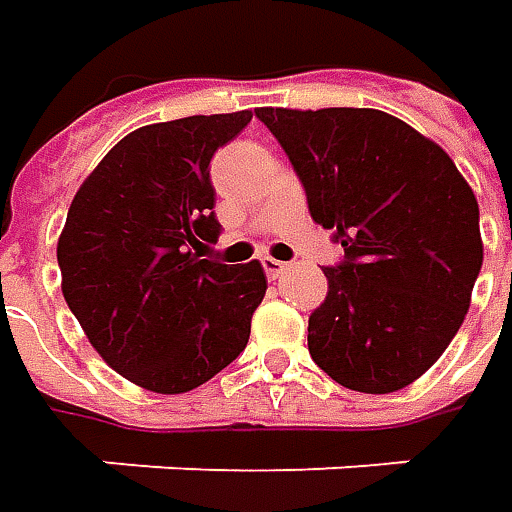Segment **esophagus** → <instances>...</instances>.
<instances>
[{
	"mask_svg": "<svg viewBox=\"0 0 512 512\" xmlns=\"http://www.w3.org/2000/svg\"><path fill=\"white\" fill-rule=\"evenodd\" d=\"M262 267H265V273L270 276V279H279V276H285L287 270H290V265L279 262V259H273V256H265V259H262Z\"/></svg>",
	"mask_w": 512,
	"mask_h": 512,
	"instance_id": "34e87169",
	"label": "esophagus"
}]
</instances>
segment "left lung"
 <instances>
[{"mask_svg": "<svg viewBox=\"0 0 512 512\" xmlns=\"http://www.w3.org/2000/svg\"><path fill=\"white\" fill-rule=\"evenodd\" d=\"M290 156L316 225L344 262L327 267L307 350L333 382L393 393L439 362L482 270L479 202L453 159L373 108H256Z\"/></svg>", "mask_w": 512, "mask_h": 512, "instance_id": "8db88e82", "label": "left lung"}]
</instances>
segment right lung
<instances>
[{
	"label": "right lung",
	"mask_w": 512,
	"mask_h": 512,
	"mask_svg": "<svg viewBox=\"0 0 512 512\" xmlns=\"http://www.w3.org/2000/svg\"><path fill=\"white\" fill-rule=\"evenodd\" d=\"M253 110L145 125L76 190L56 259L65 302L93 350L153 393H187L225 370L262 305V265L202 259L216 242L210 159Z\"/></svg>",
	"instance_id": "obj_1"
}]
</instances>
